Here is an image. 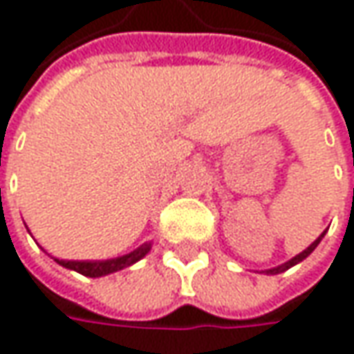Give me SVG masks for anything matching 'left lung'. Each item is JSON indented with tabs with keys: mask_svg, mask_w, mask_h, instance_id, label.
<instances>
[{
	"mask_svg": "<svg viewBox=\"0 0 354 354\" xmlns=\"http://www.w3.org/2000/svg\"><path fill=\"white\" fill-rule=\"evenodd\" d=\"M323 236H325V232H323V234H321V236L317 238V240H315L313 244H309V246H307L306 250L301 252V254H297V256H293V258H292V260H290V262H286V264L278 266V268H272V270H266V274H272V276H274V274H281V272H286V270H290L292 266L299 264L301 260H306L307 256H309L311 252H313V250H315V248H317V244H319L321 238H323Z\"/></svg>",
	"mask_w": 354,
	"mask_h": 354,
	"instance_id": "8db88e82",
	"label": "left lung"
}]
</instances>
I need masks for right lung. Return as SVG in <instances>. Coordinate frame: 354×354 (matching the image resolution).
Here are the masks:
<instances>
[{"label":"right lung","instance_id":"obj_1","mask_svg":"<svg viewBox=\"0 0 354 354\" xmlns=\"http://www.w3.org/2000/svg\"><path fill=\"white\" fill-rule=\"evenodd\" d=\"M151 250V242H145L140 248H136L129 254H124V256H118V258H112V260H59L55 258L62 268H68V270H75L82 276H88V278H102V276H108V274H114L118 270H124L128 266L136 264L138 260H142L143 256L147 252Z\"/></svg>","mask_w":354,"mask_h":354}]
</instances>
